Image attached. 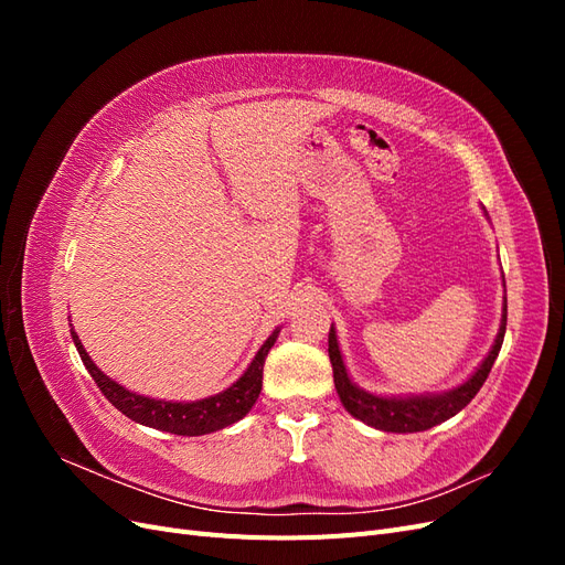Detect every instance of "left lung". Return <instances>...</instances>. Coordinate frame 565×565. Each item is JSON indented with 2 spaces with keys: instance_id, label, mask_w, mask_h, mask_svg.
Masks as SVG:
<instances>
[{
  "instance_id": "8db88e82",
  "label": "left lung",
  "mask_w": 565,
  "mask_h": 565,
  "mask_svg": "<svg viewBox=\"0 0 565 565\" xmlns=\"http://www.w3.org/2000/svg\"><path fill=\"white\" fill-rule=\"evenodd\" d=\"M504 332H507V297H504L500 332L494 337V344L490 353L483 358V363L476 367V372L469 374L467 382H461L455 388L440 391V393H419V396L417 393H413V396H377V393L361 388L349 377L344 358H341V351H339L337 330L332 324L328 351H330L334 388L339 393V401L347 407V413H351L355 419H361L380 431L415 434V431L431 429V426L455 417L459 409H465L476 393L481 391L483 382L488 380V374L494 365V358H498L502 349Z\"/></svg>"
}]
</instances>
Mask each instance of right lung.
Masks as SVG:
<instances>
[{
	"instance_id": "add662e5",
	"label": "right lung",
	"mask_w": 565,
	"mask_h": 565,
	"mask_svg": "<svg viewBox=\"0 0 565 565\" xmlns=\"http://www.w3.org/2000/svg\"><path fill=\"white\" fill-rule=\"evenodd\" d=\"M73 341L77 347V353L82 358L84 367L92 374V380L100 388V393L119 409V413L134 419L136 424L150 426V429H160L169 431L177 436H204L218 429H226V426L241 422L252 405L256 403L262 393V380H264V363L270 347L276 344V339L280 334V328L273 330V334L264 341L262 349L256 351L254 361L249 367L243 372V377L233 382L226 391L214 393L210 398L202 401H191V403H181V401H158V398H148L141 396V393H134L125 388L122 384L113 382L108 374L100 372L96 363L89 358V353L84 351L82 341L77 332L71 328Z\"/></svg>"
}]
</instances>
